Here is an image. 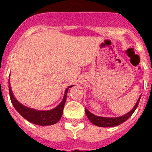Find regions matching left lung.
Returning <instances> with one entry per match:
<instances>
[{"label":"left lung","instance_id":"obj_1","mask_svg":"<svg viewBox=\"0 0 152 152\" xmlns=\"http://www.w3.org/2000/svg\"><path fill=\"white\" fill-rule=\"evenodd\" d=\"M141 96L139 97L137 102L135 103V106L129 112L126 113L125 115L121 116H118V117H103V116H98L94 115V114L91 113L88 109L85 108V113L86 115L88 116V119L95 126H100V127H114V126H119V125L122 124L123 123L126 122L130 116L133 114L135 110H136L137 107L139 105V100L141 99Z\"/></svg>","mask_w":152,"mask_h":152}]
</instances>
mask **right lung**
Segmentation results:
<instances>
[{"mask_svg": "<svg viewBox=\"0 0 152 152\" xmlns=\"http://www.w3.org/2000/svg\"><path fill=\"white\" fill-rule=\"evenodd\" d=\"M10 78V76H9ZM74 85L69 86L65 90L64 96L61 103L54 109L49 110H37L35 109L29 108L23 105L18 100H17L12 92L11 87L10 84V79H9V92H10V97L12 104L13 105L16 110L20 114L21 116L33 124L38 125V126H51L57 123L61 119L62 116L63 109H64V103L66 101L67 94L70 88L73 87Z\"/></svg>", "mask_w": 152, "mask_h": 152, "instance_id": "add662e5", "label": "right lung"}]
</instances>
